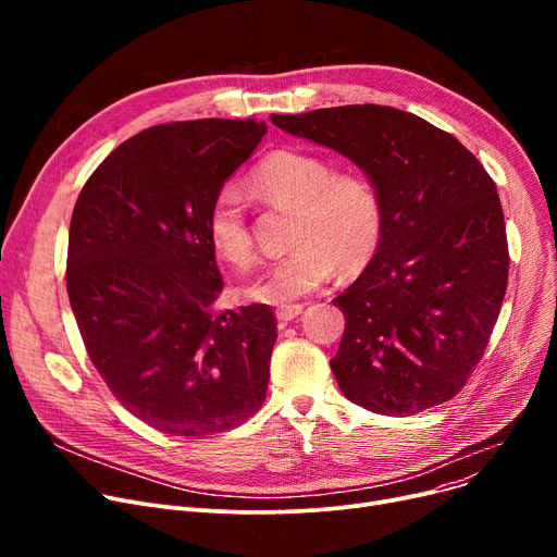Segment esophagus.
<instances>
[{
	"instance_id": "obj_1",
	"label": "esophagus",
	"mask_w": 557,
	"mask_h": 557,
	"mask_svg": "<svg viewBox=\"0 0 557 557\" xmlns=\"http://www.w3.org/2000/svg\"><path fill=\"white\" fill-rule=\"evenodd\" d=\"M300 313H302V305H286V307H280V309H277V320H280V325L290 323V320L298 318Z\"/></svg>"
}]
</instances>
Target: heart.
<instances>
[{"mask_svg": "<svg viewBox=\"0 0 557 557\" xmlns=\"http://www.w3.org/2000/svg\"><path fill=\"white\" fill-rule=\"evenodd\" d=\"M250 185L273 200L296 205L290 246L267 263L246 294L267 305H286L313 294L336 271H361L382 242L384 208L374 183L361 171H336L332 160L311 151L282 149L263 158ZM208 239L214 252L234 267L255 257L244 198L223 187L208 210Z\"/></svg>", "mask_w": 557, "mask_h": 557, "instance_id": "1", "label": "heart"}]
</instances>
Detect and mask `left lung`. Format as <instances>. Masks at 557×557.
I'll list each match as a JSON object with an SVG mask.
<instances>
[{"label": "left lung", "mask_w": 557, "mask_h": 557, "mask_svg": "<svg viewBox=\"0 0 557 557\" xmlns=\"http://www.w3.org/2000/svg\"><path fill=\"white\" fill-rule=\"evenodd\" d=\"M273 124L352 160L384 208L382 242L334 307L341 393L372 413L416 416L451 399L483 357L508 286L496 185L449 133L388 106L273 114Z\"/></svg>", "instance_id": "left-lung-1"}]
</instances>
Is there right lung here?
I'll list each match as a JSON object with an SVG mask.
<instances>
[{"label": "right lung", "mask_w": 557, "mask_h": 557, "mask_svg": "<svg viewBox=\"0 0 557 557\" xmlns=\"http://www.w3.org/2000/svg\"><path fill=\"white\" fill-rule=\"evenodd\" d=\"M255 120L141 131L97 166L70 223L67 296L112 395L149 426L202 437L267 399L277 338L269 305L216 313L208 210L267 135Z\"/></svg>", "instance_id": "add662e5"}]
</instances>
